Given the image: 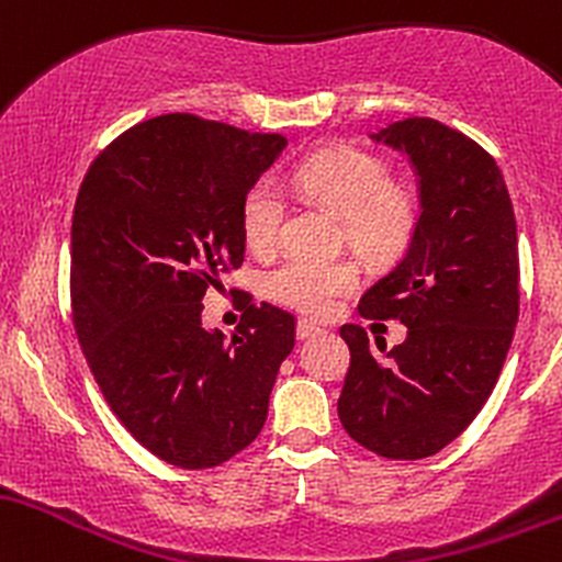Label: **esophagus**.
<instances>
[{
  "label": "esophagus",
  "mask_w": 562,
  "mask_h": 562,
  "mask_svg": "<svg viewBox=\"0 0 562 562\" xmlns=\"http://www.w3.org/2000/svg\"><path fill=\"white\" fill-rule=\"evenodd\" d=\"M321 331H324V329L311 324V321H300V324H297V339H313V337H318Z\"/></svg>",
  "instance_id": "obj_1"
}]
</instances>
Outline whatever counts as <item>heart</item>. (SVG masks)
<instances>
[{
  "label": "heart",
  "mask_w": 562,
  "mask_h": 562,
  "mask_svg": "<svg viewBox=\"0 0 562 562\" xmlns=\"http://www.w3.org/2000/svg\"><path fill=\"white\" fill-rule=\"evenodd\" d=\"M294 186L305 196L324 201L342 214L345 238L369 260L395 255L406 247L417 225V196L403 182L390 180L382 156L352 145H334L305 159L294 172ZM286 196L281 182L262 175L244 191L238 228L255 255L279 247ZM358 268L350 260L289 257L265 276V294L279 305L305 315H326L339 297L358 289Z\"/></svg>",
  "instance_id": "heart-1"
}]
</instances>
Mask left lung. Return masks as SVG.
<instances>
[{
  "label": "left lung",
  "instance_id": "1",
  "mask_svg": "<svg viewBox=\"0 0 562 562\" xmlns=\"http://www.w3.org/2000/svg\"><path fill=\"white\" fill-rule=\"evenodd\" d=\"M419 178L422 212L398 265L361 297L363 318H401L393 350L345 324L350 369L339 422L384 459H425L449 446L488 401L520 311L518 225L494 156L435 119L374 132Z\"/></svg>",
  "mask_w": 562,
  "mask_h": 562
}]
</instances>
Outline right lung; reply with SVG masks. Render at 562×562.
I'll use <instances>...</instances> for the list:
<instances>
[{
	"label": "right lung",
	"instance_id": "obj_1",
	"mask_svg": "<svg viewBox=\"0 0 562 562\" xmlns=\"http://www.w3.org/2000/svg\"><path fill=\"white\" fill-rule=\"evenodd\" d=\"M283 145L279 132L167 113L122 132L81 180L74 329L116 419L175 468H217L247 449L294 348L297 318L249 294L233 339L201 326L206 289L244 262V191Z\"/></svg>",
	"mask_w": 562,
	"mask_h": 562
}]
</instances>
